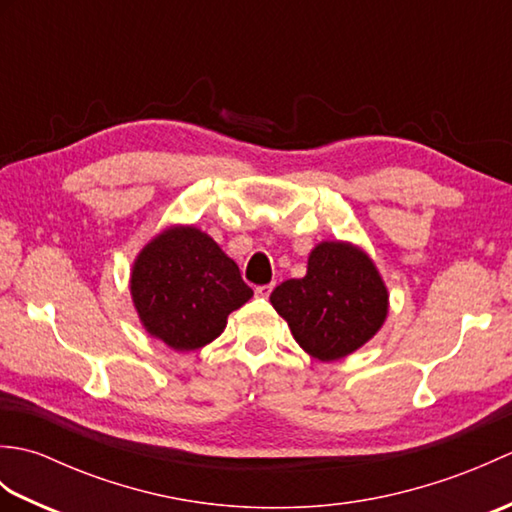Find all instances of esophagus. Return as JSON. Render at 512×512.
<instances>
[{
	"label": "esophagus",
	"instance_id": "obj_1",
	"mask_svg": "<svg viewBox=\"0 0 512 512\" xmlns=\"http://www.w3.org/2000/svg\"><path fill=\"white\" fill-rule=\"evenodd\" d=\"M273 288H275V284L257 286V288H255V295H257V297H262V299H268V297H270V292H273Z\"/></svg>",
	"mask_w": 512,
	"mask_h": 512
}]
</instances>
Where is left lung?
Returning a JSON list of instances; mask_svg holds the SVG:
<instances>
[{
  "mask_svg": "<svg viewBox=\"0 0 512 512\" xmlns=\"http://www.w3.org/2000/svg\"><path fill=\"white\" fill-rule=\"evenodd\" d=\"M270 303L303 352L330 363L374 339L387 319L389 292L363 248L334 239L314 246L306 277L277 286Z\"/></svg>",
  "mask_w": 512,
  "mask_h": 512,
  "instance_id": "8db88e82",
  "label": "left lung"
}]
</instances>
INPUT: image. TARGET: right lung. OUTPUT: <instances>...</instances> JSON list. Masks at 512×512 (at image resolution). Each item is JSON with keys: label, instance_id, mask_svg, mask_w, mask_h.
I'll return each mask as SVG.
<instances>
[{"label": "right lung", "instance_id": "add662e5", "mask_svg": "<svg viewBox=\"0 0 512 512\" xmlns=\"http://www.w3.org/2000/svg\"><path fill=\"white\" fill-rule=\"evenodd\" d=\"M129 290L147 334L176 352L215 341L228 314L253 297L233 259L191 224L149 239L134 259Z\"/></svg>", "mask_w": 512, "mask_h": 512}]
</instances>
